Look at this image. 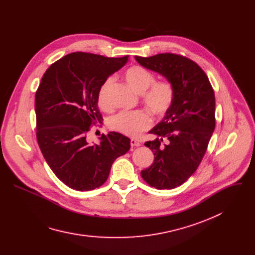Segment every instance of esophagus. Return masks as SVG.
Listing matches in <instances>:
<instances>
[{
  "instance_id": "obj_1",
  "label": "esophagus",
  "mask_w": 255,
  "mask_h": 255,
  "mask_svg": "<svg viewBox=\"0 0 255 255\" xmlns=\"http://www.w3.org/2000/svg\"><path fill=\"white\" fill-rule=\"evenodd\" d=\"M130 144H131V146L132 147H138V146H140V142L139 141H137V140H135V139H131L130 140Z\"/></svg>"
}]
</instances>
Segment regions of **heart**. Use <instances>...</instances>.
I'll return each instance as SVG.
<instances>
[{
    "instance_id": "obj_1",
    "label": "heart",
    "mask_w": 255,
    "mask_h": 255,
    "mask_svg": "<svg viewBox=\"0 0 255 255\" xmlns=\"http://www.w3.org/2000/svg\"><path fill=\"white\" fill-rule=\"evenodd\" d=\"M127 84L137 94L148 110L156 117L164 116L173 103L175 91L173 85L167 80L155 81V76L150 70L140 65H133L124 72ZM112 85V79H107L99 89L98 104L109 110L107 93ZM151 125V118L143 110L122 111L109 119V127L112 130L130 137H136L147 130Z\"/></svg>"
}]
</instances>
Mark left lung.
<instances>
[{"label":"left lung","instance_id":"8db88e82","mask_svg":"<svg viewBox=\"0 0 255 255\" xmlns=\"http://www.w3.org/2000/svg\"><path fill=\"white\" fill-rule=\"evenodd\" d=\"M135 59L174 87L169 111L149 131L156 138L144 143L154 154L153 163L141 171L149 186L174 189L197 170L206 153L216 124L214 90L205 71L186 56L159 53Z\"/></svg>","mask_w":255,"mask_h":255}]
</instances>
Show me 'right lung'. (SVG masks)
<instances>
[{"label":"right lung","instance_id":"1","mask_svg":"<svg viewBox=\"0 0 255 255\" xmlns=\"http://www.w3.org/2000/svg\"><path fill=\"white\" fill-rule=\"evenodd\" d=\"M128 60L72 52L52 63L35 95L36 137L54 174L70 189L92 191L107 180L115 159L130 149V139L117 132L87 141L103 120L98 108L102 84Z\"/></svg>","mask_w":255,"mask_h":255}]
</instances>
